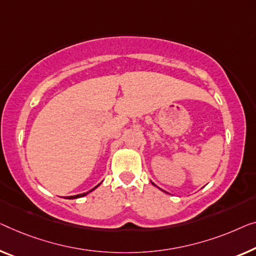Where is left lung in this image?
<instances>
[{
  "label": "left lung",
  "mask_w": 256,
  "mask_h": 256,
  "mask_svg": "<svg viewBox=\"0 0 256 256\" xmlns=\"http://www.w3.org/2000/svg\"><path fill=\"white\" fill-rule=\"evenodd\" d=\"M163 192H164V190H163Z\"/></svg>",
  "instance_id": "8db88e82"
}]
</instances>
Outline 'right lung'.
Listing matches in <instances>:
<instances>
[{"mask_svg": "<svg viewBox=\"0 0 256 256\" xmlns=\"http://www.w3.org/2000/svg\"><path fill=\"white\" fill-rule=\"evenodd\" d=\"M100 184H101V182H100ZM100 184H98V185H96V186H95V188H92L90 190H88V192H85V193H82V194H77V196H68V199H78V198H82V196H87V194H88V193H90V192H92V190H94L95 188H98V186H100Z\"/></svg>", "mask_w": 256, "mask_h": 256, "instance_id": "right-lung-1", "label": "right lung"}]
</instances>
